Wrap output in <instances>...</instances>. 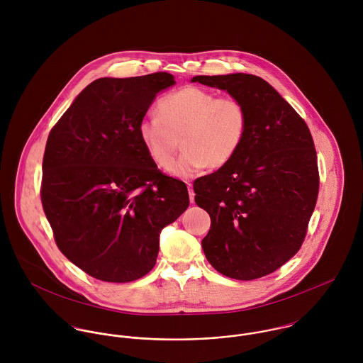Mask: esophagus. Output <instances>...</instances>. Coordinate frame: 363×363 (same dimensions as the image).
I'll list each match as a JSON object with an SVG mask.
<instances>
[{
  "instance_id": "1",
  "label": "esophagus",
  "mask_w": 363,
  "mask_h": 363,
  "mask_svg": "<svg viewBox=\"0 0 363 363\" xmlns=\"http://www.w3.org/2000/svg\"><path fill=\"white\" fill-rule=\"evenodd\" d=\"M187 187H189V196H190V201L194 203V191H193V187H191V183H187Z\"/></svg>"
}]
</instances>
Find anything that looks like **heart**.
Masks as SVG:
<instances>
[{
	"instance_id": "1",
	"label": "heart",
	"mask_w": 363,
	"mask_h": 363,
	"mask_svg": "<svg viewBox=\"0 0 363 363\" xmlns=\"http://www.w3.org/2000/svg\"><path fill=\"white\" fill-rule=\"evenodd\" d=\"M157 114L144 117L138 135L148 156L159 167L172 163L182 145L184 151L169 167L182 179L199 174L203 169L226 166L243 145L249 128L246 106L236 98L186 86L157 102Z\"/></svg>"
}]
</instances>
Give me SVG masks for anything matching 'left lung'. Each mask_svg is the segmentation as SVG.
Listing matches in <instances>:
<instances>
[{"label": "left lung", "instance_id": "left-lung-1", "mask_svg": "<svg viewBox=\"0 0 363 363\" xmlns=\"http://www.w3.org/2000/svg\"><path fill=\"white\" fill-rule=\"evenodd\" d=\"M191 81L226 91L249 113L239 152L193 183L197 206L211 216L204 255L229 278L265 277L299 252L308 233L320 184L311 130L259 77L199 75Z\"/></svg>", "mask_w": 363, "mask_h": 363}]
</instances>
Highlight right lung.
<instances>
[{"label": "right lung", "mask_w": 363, "mask_h": 363, "mask_svg": "<svg viewBox=\"0 0 363 363\" xmlns=\"http://www.w3.org/2000/svg\"><path fill=\"white\" fill-rule=\"evenodd\" d=\"M167 72L99 78L60 117L43 156L40 199L60 252L88 275L131 282L156 264L160 230L190 204L138 135Z\"/></svg>", "instance_id": "1"}]
</instances>
